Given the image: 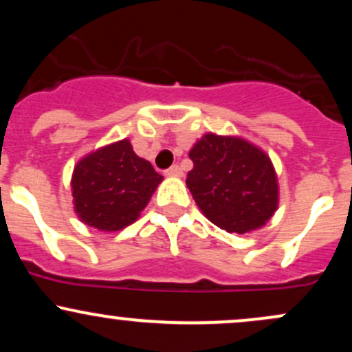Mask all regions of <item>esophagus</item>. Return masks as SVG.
<instances>
[{
  "instance_id": "esophagus-1",
  "label": "esophagus",
  "mask_w": 352,
  "mask_h": 352,
  "mask_svg": "<svg viewBox=\"0 0 352 352\" xmlns=\"http://www.w3.org/2000/svg\"><path fill=\"white\" fill-rule=\"evenodd\" d=\"M165 173H167L168 177H182V168L179 167V165H172L170 168H167V170H165Z\"/></svg>"
}]
</instances>
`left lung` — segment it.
I'll return each mask as SVG.
<instances>
[{"label":"left lung","mask_w":352,"mask_h":352,"mask_svg":"<svg viewBox=\"0 0 352 352\" xmlns=\"http://www.w3.org/2000/svg\"><path fill=\"white\" fill-rule=\"evenodd\" d=\"M188 157L187 187L205 217L228 233L265 227L280 204V185L263 148L238 135H201Z\"/></svg>","instance_id":"1"}]
</instances>
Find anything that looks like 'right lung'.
Listing matches in <instances>:
<instances>
[{
	"label": "right lung",
	"instance_id": "right-lung-1",
	"mask_svg": "<svg viewBox=\"0 0 352 352\" xmlns=\"http://www.w3.org/2000/svg\"><path fill=\"white\" fill-rule=\"evenodd\" d=\"M164 177L134 152L129 139L89 152L74 165L72 205L84 225L119 232L147 207Z\"/></svg>",
	"mask_w": 352,
	"mask_h": 352
}]
</instances>
